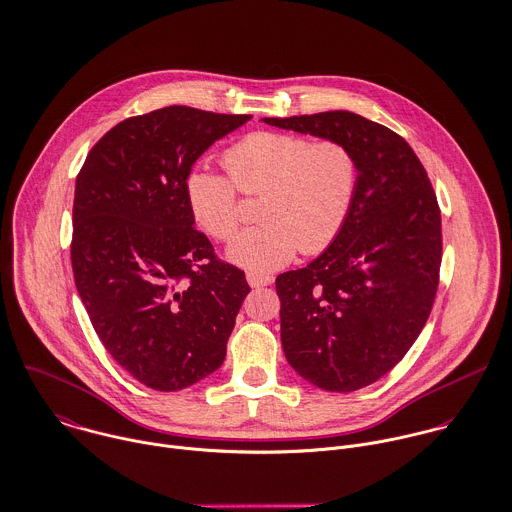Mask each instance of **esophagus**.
Wrapping results in <instances>:
<instances>
[{
	"label": "esophagus",
	"mask_w": 512,
	"mask_h": 512,
	"mask_svg": "<svg viewBox=\"0 0 512 512\" xmlns=\"http://www.w3.org/2000/svg\"><path fill=\"white\" fill-rule=\"evenodd\" d=\"M246 280H248V284H250L252 288L270 286V284L274 282L272 276H268V274H256V272H248V274H246Z\"/></svg>",
	"instance_id": "esophagus-1"
}]
</instances>
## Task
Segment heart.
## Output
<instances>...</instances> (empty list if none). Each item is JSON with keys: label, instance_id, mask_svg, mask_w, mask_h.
<instances>
[{"label": "heart", "instance_id": "1", "mask_svg": "<svg viewBox=\"0 0 512 512\" xmlns=\"http://www.w3.org/2000/svg\"><path fill=\"white\" fill-rule=\"evenodd\" d=\"M228 178L192 171L186 200L196 224L226 242L242 224L240 196L260 198L258 226L242 232L228 256L252 272H270L298 252L328 250L353 210L361 163L351 145L306 135L258 131L222 155Z\"/></svg>", "mask_w": 512, "mask_h": 512}]
</instances>
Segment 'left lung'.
<instances>
[{
	"label": "left lung",
	"mask_w": 512,
	"mask_h": 512,
	"mask_svg": "<svg viewBox=\"0 0 512 512\" xmlns=\"http://www.w3.org/2000/svg\"><path fill=\"white\" fill-rule=\"evenodd\" d=\"M353 147L359 190L338 240L276 278L288 363L326 391L349 393L391 371L431 314L443 256L441 210L425 167L391 129L349 111L266 117Z\"/></svg>",
	"instance_id": "left-lung-1"
}]
</instances>
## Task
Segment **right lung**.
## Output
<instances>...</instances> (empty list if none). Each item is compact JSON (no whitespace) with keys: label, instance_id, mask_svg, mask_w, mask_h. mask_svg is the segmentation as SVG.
I'll return each instance as SVG.
<instances>
[{"label":"right lung","instance_id":"1","mask_svg":"<svg viewBox=\"0 0 512 512\" xmlns=\"http://www.w3.org/2000/svg\"><path fill=\"white\" fill-rule=\"evenodd\" d=\"M248 119L184 105L129 117L77 174V292L105 349L151 389L178 391L216 371L250 292L194 228L184 190L194 161Z\"/></svg>","mask_w":512,"mask_h":512}]
</instances>
